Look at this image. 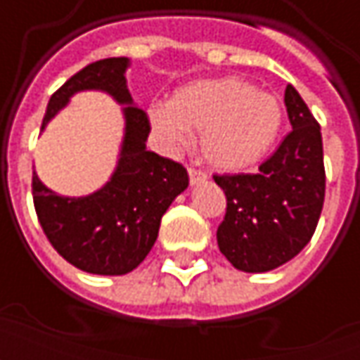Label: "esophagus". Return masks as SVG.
Here are the masks:
<instances>
[{
    "instance_id": "esophagus-1",
    "label": "esophagus",
    "mask_w": 360,
    "mask_h": 360,
    "mask_svg": "<svg viewBox=\"0 0 360 360\" xmlns=\"http://www.w3.org/2000/svg\"><path fill=\"white\" fill-rule=\"evenodd\" d=\"M188 179H191V185H198L202 181H208V173L196 167H188Z\"/></svg>"
}]
</instances>
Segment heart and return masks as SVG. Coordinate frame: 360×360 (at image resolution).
<instances>
[{
	"label": "heart",
	"mask_w": 360,
	"mask_h": 360,
	"mask_svg": "<svg viewBox=\"0 0 360 360\" xmlns=\"http://www.w3.org/2000/svg\"><path fill=\"white\" fill-rule=\"evenodd\" d=\"M156 136L167 150L185 148L193 131H202L206 162L224 172L258 164L278 141L283 108L276 96L237 77L191 82L169 103L150 110Z\"/></svg>",
	"instance_id": "1"
}]
</instances>
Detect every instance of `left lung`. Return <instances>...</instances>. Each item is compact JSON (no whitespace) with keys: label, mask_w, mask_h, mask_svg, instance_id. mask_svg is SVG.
I'll list each match as a JSON object with an SVG mask.
<instances>
[{"label":"left lung","mask_w":360,"mask_h":360,"mask_svg":"<svg viewBox=\"0 0 360 360\" xmlns=\"http://www.w3.org/2000/svg\"><path fill=\"white\" fill-rule=\"evenodd\" d=\"M285 108L293 131L258 173L214 175L227 200L218 247L237 270L250 274L270 271L297 257L314 235L324 206L320 125L291 84Z\"/></svg>","instance_id":"8db88e82"}]
</instances>
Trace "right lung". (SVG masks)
Instances as JSON below:
<instances>
[{
    "label": "right lung",
    "mask_w": 360,
    "mask_h": 360,
    "mask_svg": "<svg viewBox=\"0 0 360 360\" xmlns=\"http://www.w3.org/2000/svg\"><path fill=\"white\" fill-rule=\"evenodd\" d=\"M127 67V58H108L81 69L53 92L42 121L44 131L82 90H102L125 103V136L111 179L89 196H59L32 173L36 216L51 247L75 268L98 276H123L141 264L156 243L162 216L188 187L183 165L146 150L150 121L133 105Z\"/></svg>",
    "instance_id": "add662e5"
}]
</instances>
